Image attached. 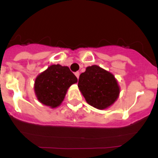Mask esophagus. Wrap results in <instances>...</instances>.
<instances>
[{"mask_svg": "<svg viewBox=\"0 0 158 158\" xmlns=\"http://www.w3.org/2000/svg\"><path fill=\"white\" fill-rule=\"evenodd\" d=\"M75 76L77 77V79H79V72H78V71L76 72Z\"/></svg>", "mask_w": 158, "mask_h": 158, "instance_id": "esophagus-1", "label": "esophagus"}]
</instances>
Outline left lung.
I'll return each mask as SVG.
<instances>
[{
	"label": "left lung",
	"instance_id": "obj_1",
	"mask_svg": "<svg viewBox=\"0 0 158 158\" xmlns=\"http://www.w3.org/2000/svg\"><path fill=\"white\" fill-rule=\"evenodd\" d=\"M78 87L86 102L100 110L113 105L119 94V86L114 76L97 65L88 67L80 74Z\"/></svg>",
	"mask_w": 158,
	"mask_h": 158
}]
</instances>
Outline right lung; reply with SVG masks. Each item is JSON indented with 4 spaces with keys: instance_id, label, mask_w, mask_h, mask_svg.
Instances as JSON below:
<instances>
[{
    "instance_id": "add662e5",
    "label": "right lung",
    "mask_w": 158,
    "mask_h": 158,
    "mask_svg": "<svg viewBox=\"0 0 158 158\" xmlns=\"http://www.w3.org/2000/svg\"><path fill=\"white\" fill-rule=\"evenodd\" d=\"M78 81L68 67L52 64L36 77L34 90L38 100L54 108L64 100L67 90Z\"/></svg>"
}]
</instances>
